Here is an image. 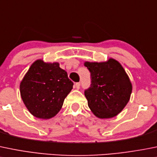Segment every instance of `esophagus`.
Segmentation results:
<instances>
[{
    "instance_id": "1",
    "label": "esophagus",
    "mask_w": 157,
    "mask_h": 157,
    "mask_svg": "<svg viewBox=\"0 0 157 157\" xmlns=\"http://www.w3.org/2000/svg\"><path fill=\"white\" fill-rule=\"evenodd\" d=\"M80 82H78V83H75V87L77 88V90L80 89Z\"/></svg>"
}]
</instances>
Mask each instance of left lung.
Listing matches in <instances>:
<instances>
[{"label": "left lung", "instance_id": "left-lung-1", "mask_svg": "<svg viewBox=\"0 0 157 157\" xmlns=\"http://www.w3.org/2000/svg\"><path fill=\"white\" fill-rule=\"evenodd\" d=\"M90 72V86L84 91L88 106L96 117L112 118L128 103L132 84L121 63L110 58L103 63L85 62Z\"/></svg>", "mask_w": 157, "mask_h": 157}]
</instances>
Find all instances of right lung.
<instances>
[{
    "label": "right lung",
    "mask_w": 157,
    "mask_h": 157,
    "mask_svg": "<svg viewBox=\"0 0 157 157\" xmlns=\"http://www.w3.org/2000/svg\"><path fill=\"white\" fill-rule=\"evenodd\" d=\"M74 83L58 63L37 60L30 66L20 85L21 96L34 117L49 119L61 109Z\"/></svg>",
    "instance_id": "right-lung-1"
}]
</instances>
